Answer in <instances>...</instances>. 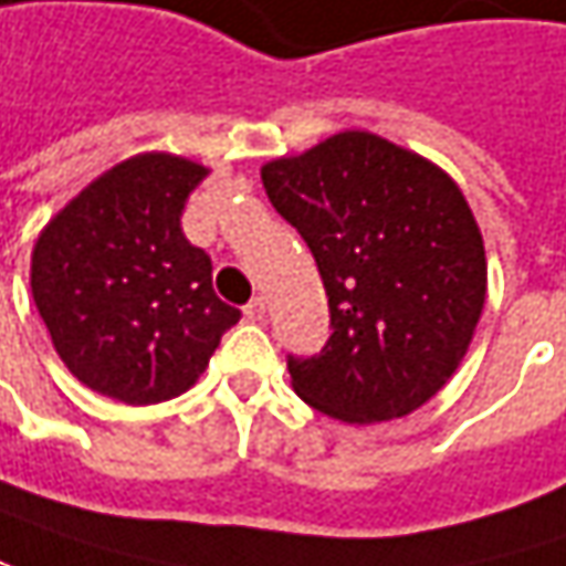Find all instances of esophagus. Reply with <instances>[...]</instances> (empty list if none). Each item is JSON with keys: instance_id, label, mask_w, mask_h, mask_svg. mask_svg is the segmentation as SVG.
I'll list each match as a JSON object with an SVG mask.
<instances>
[{"instance_id": "obj_1", "label": "esophagus", "mask_w": 566, "mask_h": 566, "mask_svg": "<svg viewBox=\"0 0 566 566\" xmlns=\"http://www.w3.org/2000/svg\"><path fill=\"white\" fill-rule=\"evenodd\" d=\"M243 314H247V319H252V323L265 319V297H252L250 304L243 307Z\"/></svg>"}]
</instances>
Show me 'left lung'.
<instances>
[{
	"label": "left lung",
	"mask_w": 566,
	"mask_h": 566,
	"mask_svg": "<svg viewBox=\"0 0 566 566\" xmlns=\"http://www.w3.org/2000/svg\"><path fill=\"white\" fill-rule=\"evenodd\" d=\"M329 297V339L287 355L297 397L339 422L419 410L461 365L486 301V255L461 188L436 163L343 130L262 166Z\"/></svg>",
	"instance_id": "obj_1"
}]
</instances>
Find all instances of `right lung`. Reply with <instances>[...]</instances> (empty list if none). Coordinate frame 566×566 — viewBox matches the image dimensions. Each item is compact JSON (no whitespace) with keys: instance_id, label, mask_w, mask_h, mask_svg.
Instances as JSON below:
<instances>
[{"instance_id":"add662e5","label":"right lung","mask_w":566,"mask_h":566,"mask_svg":"<svg viewBox=\"0 0 566 566\" xmlns=\"http://www.w3.org/2000/svg\"><path fill=\"white\" fill-rule=\"evenodd\" d=\"M205 166L140 153L102 172L41 230L31 294L63 365L95 394L147 407L201 378L240 319L211 284V255L182 233Z\"/></svg>"}]
</instances>
